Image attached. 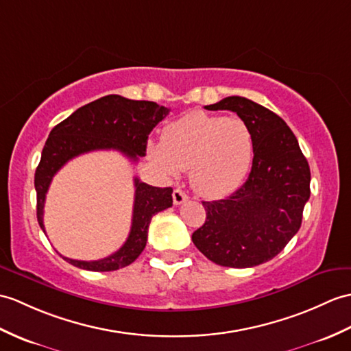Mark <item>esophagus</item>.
<instances>
[{
	"label": "esophagus",
	"instance_id": "esophagus-1",
	"mask_svg": "<svg viewBox=\"0 0 351 351\" xmlns=\"http://www.w3.org/2000/svg\"><path fill=\"white\" fill-rule=\"evenodd\" d=\"M186 200H189V195H186V193L182 189H175V191H173L175 205H182V203H185Z\"/></svg>",
	"mask_w": 351,
	"mask_h": 351
}]
</instances>
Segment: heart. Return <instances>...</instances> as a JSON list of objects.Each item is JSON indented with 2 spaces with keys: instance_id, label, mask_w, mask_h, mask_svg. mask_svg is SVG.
Returning a JSON list of instances; mask_svg holds the SVG:
<instances>
[{
  "instance_id": "b5f03b06",
  "label": "heart",
  "mask_w": 351,
  "mask_h": 351,
  "mask_svg": "<svg viewBox=\"0 0 351 351\" xmlns=\"http://www.w3.org/2000/svg\"><path fill=\"white\" fill-rule=\"evenodd\" d=\"M151 158L169 175L191 169V184L206 197L238 189L254 157L250 127L239 118L193 112L165 128L161 143L151 145Z\"/></svg>"
}]
</instances>
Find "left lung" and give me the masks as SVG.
Instances as JSON below:
<instances>
[{
  "mask_svg": "<svg viewBox=\"0 0 351 351\" xmlns=\"http://www.w3.org/2000/svg\"><path fill=\"white\" fill-rule=\"evenodd\" d=\"M208 110H232L254 141L251 172L227 199L202 202L206 221L191 236L210 262L252 267L274 258L302 224L309 199L308 161L290 127L276 113L245 97H226Z\"/></svg>",
  "mask_w": 351,
  "mask_h": 351,
  "instance_id": "8db88e82",
  "label": "left lung"
}]
</instances>
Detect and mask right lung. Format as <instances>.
Wrapping results in <instances>:
<instances>
[{"label": "right lung", "mask_w": 351, "mask_h": 351, "mask_svg": "<svg viewBox=\"0 0 351 351\" xmlns=\"http://www.w3.org/2000/svg\"><path fill=\"white\" fill-rule=\"evenodd\" d=\"M169 109L154 101L128 100L112 94L101 97L60 122L52 128L42 158L36 170L34 185L37 191V219L45 232L43 208L46 193L55 173L67 162L80 154L115 149L124 154L132 161L146 156L148 136L161 119H165ZM134 206L133 221L127 241L117 252L101 260H73L62 257L73 266L94 272H109L132 265L141 256L146 241L151 218L173 205V190L158 189L134 178Z\"/></svg>", "instance_id": "1"}]
</instances>
